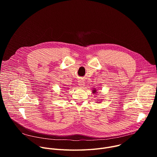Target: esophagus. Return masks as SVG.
I'll return each instance as SVG.
<instances>
[{
	"label": "esophagus",
	"mask_w": 157,
	"mask_h": 157,
	"mask_svg": "<svg viewBox=\"0 0 157 157\" xmlns=\"http://www.w3.org/2000/svg\"><path fill=\"white\" fill-rule=\"evenodd\" d=\"M78 82H79V83H78V84H79V86H80L81 87H84L85 83H84V81L83 80H79Z\"/></svg>",
	"instance_id": "34e87169"
}]
</instances>
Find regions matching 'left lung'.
<instances>
[{
	"label": "left lung",
	"instance_id": "1",
	"mask_svg": "<svg viewBox=\"0 0 157 157\" xmlns=\"http://www.w3.org/2000/svg\"><path fill=\"white\" fill-rule=\"evenodd\" d=\"M92 93H93V94H94L95 95H97V94L98 93V90L96 88H93V90H92ZM96 101L97 103H101V102L102 101V99H98V100H96Z\"/></svg>",
	"mask_w": 157,
	"mask_h": 157
}]
</instances>
